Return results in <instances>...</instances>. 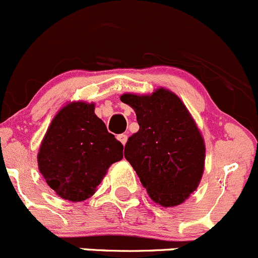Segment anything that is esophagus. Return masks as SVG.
<instances>
[{
    "label": "esophagus",
    "instance_id": "obj_1",
    "mask_svg": "<svg viewBox=\"0 0 258 258\" xmlns=\"http://www.w3.org/2000/svg\"><path fill=\"white\" fill-rule=\"evenodd\" d=\"M116 138H118V140H120V143H121V144H123V145L125 144L126 140H128V135H126V134H119Z\"/></svg>",
    "mask_w": 258,
    "mask_h": 258
}]
</instances>
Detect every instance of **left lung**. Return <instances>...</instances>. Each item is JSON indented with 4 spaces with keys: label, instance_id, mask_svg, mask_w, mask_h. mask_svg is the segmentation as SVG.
Here are the masks:
<instances>
[{
    "label": "left lung",
    "instance_id": "1",
    "mask_svg": "<svg viewBox=\"0 0 258 258\" xmlns=\"http://www.w3.org/2000/svg\"><path fill=\"white\" fill-rule=\"evenodd\" d=\"M120 100L134 109L139 124L124 157L154 202L180 205L198 187L205 168V142L195 120L165 89L144 96L124 94Z\"/></svg>",
    "mask_w": 258,
    "mask_h": 258
}]
</instances>
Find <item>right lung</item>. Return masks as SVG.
<instances>
[{
    "label": "right lung",
    "mask_w": 258,
    "mask_h": 258,
    "mask_svg": "<svg viewBox=\"0 0 258 258\" xmlns=\"http://www.w3.org/2000/svg\"><path fill=\"white\" fill-rule=\"evenodd\" d=\"M123 159V144L94 113V104L73 103L61 109L48 126L37 162L56 195L73 202L95 193L106 170Z\"/></svg>",
    "instance_id": "right-lung-1"
}]
</instances>
